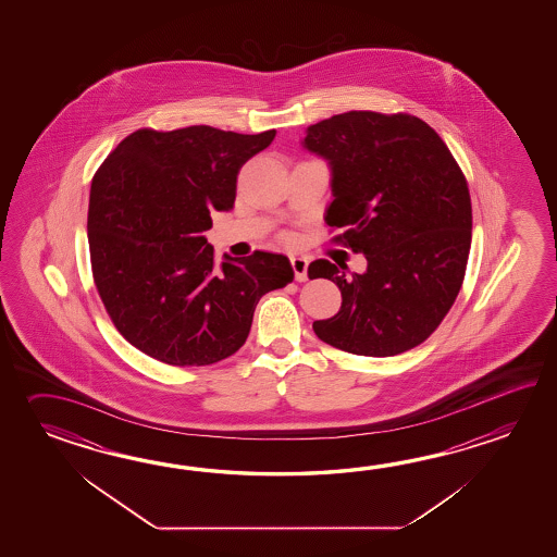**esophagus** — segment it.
<instances>
[{"label": "esophagus", "instance_id": "34e87169", "mask_svg": "<svg viewBox=\"0 0 557 557\" xmlns=\"http://www.w3.org/2000/svg\"><path fill=\"white\" fill-rule=\"evenodd\" d=\"M290 264H293V271H295V278L298 283H305L308 278V261L305 257H293L290 259Z\"/></svg>", "mask_w": 557, "mask_h": 557}]
</instances>
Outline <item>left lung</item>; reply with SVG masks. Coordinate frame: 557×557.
Segmentation results:
<instances>
[{
  "label": "left lung",
  "mask_w": 557,
  "mask_h": 557,
  "mask_svg": "<svg viewBox=\"0 0 557 557\" xmlns=\"http://www.w3.org/2000/svg\"><path fill=\"white\" fill-rule=\"evenodd\" d=\"M302 145L332 169V240L362 252L364 274L326 259L310 278L341 288L343 307L312 329L360 356H394L424 343L460 293L472 243V201L448 145L408 113L348 111L310 125Z\"/></svg>",
  "instance_id": "obj_1"
}]
</instances>
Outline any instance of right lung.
<instances>
[{
    "mask_svg": "<svg viewBox=\"0 0 557 557\" xmlns=\"http://www.w3.org/2000/svg\"><path fill=\"white\" fill-rule=\"evenodd\" d=\"M274 135L137 129L97 169L87 213L95 286L143 355L171 367L225 360L247 341L261 296L293 283L284 255L216 264L202 235L213 211L233 209L240 166Z\"/></svg>",
    "mask_w": 557,
    "mask_h": 557,
    "instance_id": "right-lung-1",
    "label": "right lung"
}]
</instances>
